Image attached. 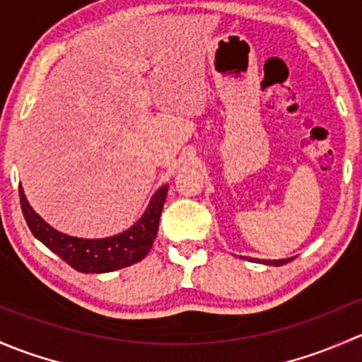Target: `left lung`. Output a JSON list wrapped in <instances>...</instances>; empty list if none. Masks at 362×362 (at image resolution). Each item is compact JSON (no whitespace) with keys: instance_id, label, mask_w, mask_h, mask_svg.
I'll use <instances>...</instances> for the list:
<instances>
[{"instance_id":"1","label":"left lung","mask_w":362,"mask_h":362,"mask_svg":"<svg viewBox=\"0 0 362 362\" xmlns=\"http://www.w3.org/2000/svg\"><path fill=\"white\" fill-rule=\"evenodd\" d=\"M291 259H294V258H286V259H263V263H264V264H274V267H281V264L289 263V262H291ZM249 262H251V259H249Z\"/></svg>"}]
</instances>
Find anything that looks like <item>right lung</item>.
<instances>
[{"label":"right lung","mask_w":362,"mask_h":362,"mask_svg":"<svg viewBox=\"0 0 362 362\" xmlns=\"http://www.w3.org/2000/svg\"><path fill=\"white\" fill-rule=\"evenodd\" d=\"M18 195L25 223L40 242L81 274H106L141 262L150 252L158 232L167 185L156 189L150 206L136 225L118 235L106 238H78L57 232L33 211L22 186H18Z\"/></svg>","instance_id":"1"}]
</instances>
